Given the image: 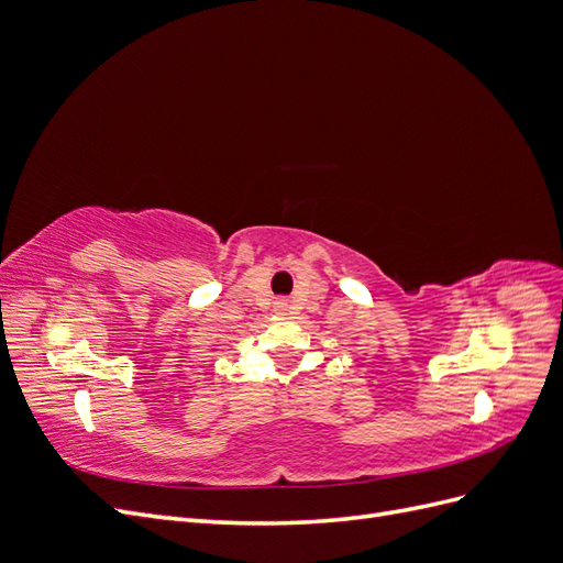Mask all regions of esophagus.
<instances>
[{
  "label": "esophagus",
  "mask_w": 563,
  "mask_h": 563,
  "mask_svg": "<svg viewBox=\"0 0 563 563\" xmlns=\"http://www.w3.org/2000/svg\"><path fill=\"white\" fill-rule=\"evenodd\" d=\"M275 310H277V314H286L288 312V300H277Z\"/></svg>",
  "instance_id": "esophagus-1"
}]
</instances>
